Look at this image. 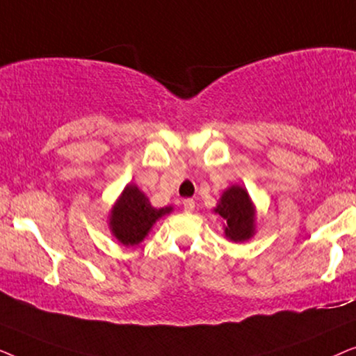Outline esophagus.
I'll use <instances>...</instances> for the list:
<instances>
[{
  "label": "esophagus",
  "mask_w": 356,
  "mask_h": 356,
  "mask_svg": "<svg viewBox=\"0 0 356 356\" xmlns=\"http://www.w3.org/2000/svg\"><path fill=\"white\" fill-rule=\"evenodd\" d=\"M194 207H196V202L193 201V199H184L183 201V209L186 212H193Z\"/></svg>",
  "instance_id": "34e87169"
}]
</instances>
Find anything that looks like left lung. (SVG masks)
Returning a JSON list of instances; mask_svg holds the SVG:
<instances>
[{"label":"left lung","mask_w":356,"mask_h":356,"mask_svg":"<svg viewBox=\"0 0 356 356\" xmlns=\"http://www.w3.org/2000/svg\"><path fill=\"white\" fill-rule=\"evenodd\" d=\"M216 213L225 222V235L232 241H245L254 233V209L243 188H228L218 202Z\"/></svg>","instance_id":"1"}]
</instances>
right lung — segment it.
Returning <instances> with one entry per match:
<instances>
[{
	"mask_svg": "<svg viewBox=\"0 0 356 356\" xmlns=\"http://www.w3.org/2000/svg\"><path fill=\"white\" fill-rule=\"evenodd\" d=\"M172 207L155 209L138 186L129 184L111 211L110 225L115 236L126 246H134L144 240L155 220L168 213Z\"/></svg>",
	"mask_w": 356,
	"mask_h": 356,
	"instance_id": "right-lung-1",
	"label": "right lung"
}]
</instances>
